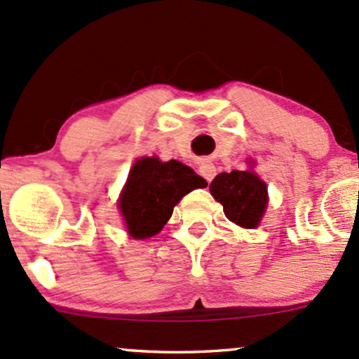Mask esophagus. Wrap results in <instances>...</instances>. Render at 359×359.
<instances>
[{"label":"esophagus","instance_id":"obj_1","mask_svg":"<svg viewBox=\"0 0 359 359\" xmlns=\"http://www.w3.org/2000/svg\"><path fill=\"white\" fill-rule=\"evenodd\" d=\"M198 169H200V175L203 176V178L207 180V181H212L213 178H215L217 169H215V166H213L212 163H201Z\"/></svg>","mask_w":359,"mask_h":359}]
</instances>
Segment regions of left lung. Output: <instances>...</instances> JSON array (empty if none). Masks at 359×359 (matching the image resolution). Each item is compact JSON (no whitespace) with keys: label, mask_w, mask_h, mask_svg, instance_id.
Instances as JSON below:
<instances>
[{"label":"left lung","mask_w":359,"mask_h":359,"mask_svg":"<svg viewBox=\"0 0 359 359\" xmlns=\"http://www.w3.org/2000/svg\"><path fill=\"white\" fill-rule=\"evenodd\" d=\"M210 193L229 220L241 227H257L266 210L268 190L252 171L220 172L210 183Z\"/></svg>","instance_id":"obj_1"}]
</instances>
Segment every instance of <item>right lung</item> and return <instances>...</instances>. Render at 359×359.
Here are the masks:
<instances>
[{
	"instance_id": "1",
	"label": "right lung",
	"mask_w": 359,
	"mask_h": 359,
	"mask_svg": "<svg viewBox=\"0 0 359 359\" xmlns=\"http://www.w3.org/2000/svg\"><path fill=\"white\" fill-rule=\"evenodd\" d=\"M205 187L207 181L180 161L139 159L128 175L118 203L128 233L134 239L156 236L169 220L175 205L187 193Z\"/></svg>"
}]
</instances>
